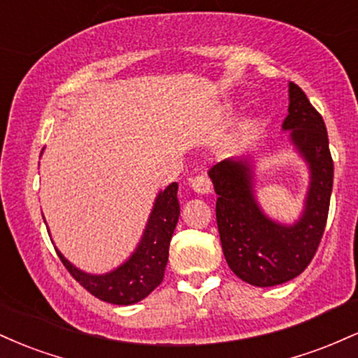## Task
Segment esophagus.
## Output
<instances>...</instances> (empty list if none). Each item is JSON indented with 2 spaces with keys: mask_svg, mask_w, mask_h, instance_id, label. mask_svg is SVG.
Instances as JSON below:
<instances>
[{
  "mask_svg": "<svg viewBox=\"0 0 358 358\" xmlns=\"http://www.w3.org/2000/svg\"><path fill=\"white\" fill-rule=\"evenodd\" d=\"M190 187L193 192L200 193V195H208L212 192V182L208 180L207 175H195L190 180Z\"/></svg>",
  "mask_w": 358,
  "mask_h": 358,
  "instance_id": "1",
  "label": "esophagus"
}]
</instances>
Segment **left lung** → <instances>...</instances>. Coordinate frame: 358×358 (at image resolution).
Here are the masks:
<instances>
[{"mask_svg": "<svg viewBox=\"0 0 358 358\" xmlns=\"http://www.w3.org/2000/svg\"><path fill=\"white\" fill-rule=\"evenodd\" d=\"M282 129L310 168L305 210L293 225L264 215L254 196L249 159H224L210 168L215 193L217 227L229 268L252 286L282 285L299 276L315 257L330 208L334 159L322 114L306 94L289 82V108Z\"/></svg>", "mask_w": 358, "mask_h": 358, "instance_id": "obj_1", "label": "left lung"}]
</instances>
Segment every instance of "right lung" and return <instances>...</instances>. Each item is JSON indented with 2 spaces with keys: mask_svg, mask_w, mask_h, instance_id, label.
Instances as JSON below:
<instances>
[{
  "mask_svg": "<svg viewBox=\"0 0 358 358\" xmlns=\"http://www.w3.org/2000/svg\"><path fill=\"white\" fill-rule=\"evenodd\" d=\"M178 183L168 185L158 193L141 242L124 264L108 274H87L72 266L62 254L60 261L72 278L92 296L113 305H133L162 285L168 262V249L180 215Z\"/></svg>",
  "mask_w": 358,
  "mask_h": 358,
  "instance_id": "obj_1",
  "label": "right lung"
}]
</instances>
